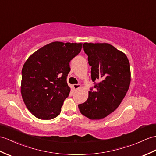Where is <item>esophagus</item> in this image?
<instances>
[{"label": "esophagus", "mask_w": 156, "mask_h": 156, "mask_svg": "<svg viewBox=\"0 0 156 156\" xmlns=\"http://www.w3.org/2000/svg\"><path fill=\"white\" fill-rule=\"evenodd\" d=\"M73 88L74 89L76 90H78V88H80V84H74L73 85Z\"/></svg>", "instance_id": "esophagus-1"}]
</instances>
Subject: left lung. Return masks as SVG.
I'll list each match as a JSON object with an SVG mask.
<instances>
[{
    "instance_id": "1",
    "label": "left lung",
    "mask_w": 156,
    "mask_h": 156,
    "mask_svg": "<svg viewBox=\"0 0 156 156\" xmlns=\"http://www.w3.org/2000/svg\"><path fill=\"white\" fill-rule=\"evenodd\" d=\"M83 48L92 67L95 90L90 89L88 98L78 108L89 119H102L116 109L128 92L131 81L129 62L124 52L108 43L85 42Z\"/></svg>"
}]
</instances>
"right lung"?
Here are the masks:
<instances>
[{"instance_id":"obj_1","label":"right lung","mask_w":156,"mask_h":156,"mask_svg":"<svg viewBox=\"0 0 156 156\" xmlns=\"http://www.w3.org/2000/svg\"><path fill=\"white\" fill-rule=\"evenodd\" d=\"M82 43L53 42L29 56L22 70L21 94L35 117L51 119L61 112L70 88V62L80 52Z\"/></svg>"}]
</instances>
